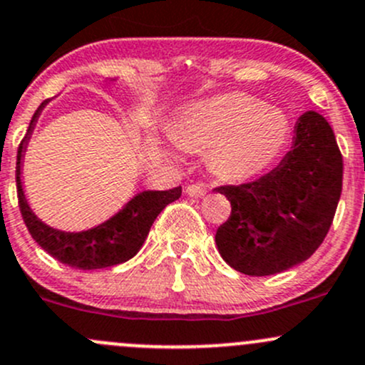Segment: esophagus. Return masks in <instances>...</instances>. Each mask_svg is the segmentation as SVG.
Masks as SVG:
<instances>
[{
  "label": "esophagus",
  "mask_w": 365,
  "mask_h": 365,
  "mask_svg": "<svg viewBox=\"0 0 365 365\" xmlns=\"http://www.w3.org/2000/svg\"><path fill=\"white\" fill-rule=\"evenodd\" d=\"M185 192L190 197H203L206 194V187L201 185V183H192V185H187Z\"/></svg>",
  "instance_id": "1"
}]
</instances>
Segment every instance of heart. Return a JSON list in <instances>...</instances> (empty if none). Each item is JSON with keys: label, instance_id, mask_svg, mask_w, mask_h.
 Masks as SVG:
<instances>
[{"label": "heart", "instance_id": "b5f03b06", "mask_svg": "<svg viewBox=\"0 0 365 365\" xmlns=\"http://www.w3.org/2000/svg\"><path fill=\"white\" fill-rule=\"evenodd\" d=\"M176 138L185 148L208 150L217 176L240 182L274 162L288 138V121L251 95H217L180 109Z\"/></svg>", "mask_w": 365, "mask_h": 365}]
</instances>
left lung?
<instances>
[{"label":"left lung","instance_id":"left-lung-1","mask_svg":"<svg viewBox=\"0 0 365 365\" xmlns=\"http://www.w3.org/2000/svg\"><path fill=\"white\" fill-rule=\"evenodd\" d=\"M341 190L342 157L332 127L322 114L304 113L277 168L252 183L215 189L231 203L215 235L220 256L256 277L304 263L325 240Z\"/></svg>","mask_w":365,"mask_h":365}]
</instances>
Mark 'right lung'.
I'll use <instances>...</instances> for the list:
<instances>
[{
  "instance_id": "obj_1",
  "label": "right lung",
  "mask_w": 365,
  "mask_h": 365,
  "mask_svg": "<svg viewBox=\"0 0 365 365\" xmlns=\"http://www.w3.org/2000/svg\"><path fill=\"white\" fill-rule=\"evenodd\" d=\"M109 81L114 83L116 79ZM49 102L51 101H43L33 114L28 132H26L19 152H17V196H19L21 213H23L26 227L31 233L33 240L43 251L72 268L97 270V268H108L125 263V261L132 259L143 247L157 215L169 203L182 196V187H175L171 190H141L121 206V210H118L113 217L90 230L63 231L46 224L42 219H38V215L33 212L26 200L23 164L36 121Z\"/></svg>"
}]
</instances>
